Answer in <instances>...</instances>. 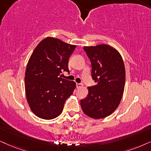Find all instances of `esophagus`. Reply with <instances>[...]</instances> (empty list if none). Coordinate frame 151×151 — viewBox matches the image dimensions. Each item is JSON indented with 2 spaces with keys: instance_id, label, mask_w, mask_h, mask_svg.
<instances>
[{
  "instance_id": "esophagus-1",
  "label": "esophagus",
  "mask_w": 151,
  "mask_h": 151,
  "mask_svg": "<svg viewBox=\"0 0 151 151\" xmlns=\"http://www.w3.org/2000/svg\"><path fill=\"white\" fill-rule=\"evenodd\" d=\"M83 85L82 83H76V87H77V88H80V87H82Z\"/></svg>"
}]
</instances>
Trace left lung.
<instances>
[{
    "label": "left lung",
    "mask_w": 151,
    "mask_h": 151,
    "mask_svg": "<svg viewBox=\"0 0 151 151\" xmlns=\"http://www.w3.org/2000/svg\"><path fill=\"white\" fill-rule=\"evenodd\" d=\"M92 66L95 85L81 101L85 115L94 119L109 116L118 106L125 83V68L120 54L108 45L83 47Z\"/></svg>",
    "instance_id": "1"
}]
</instances>
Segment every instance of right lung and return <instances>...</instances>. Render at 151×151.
Instances as JSON below:
<instances>
[{"mask_svg":"<svg viewBox=\"0 0 151 151\" xmlns=\"http://www.w3.org/2000/svg\"><path fill=\"white\" fill-rule=\"evenodd\" d=\"M76 45L47 37L33 50L25 73L27 99L33 113L45 120L57 118L66 100L76 88V83L61 77L69 72L68 59Z\"/></svg>","mask_w":151,"mask_h":151,"instance_id":"add662e5","label":"right lung"}]
</instances>
